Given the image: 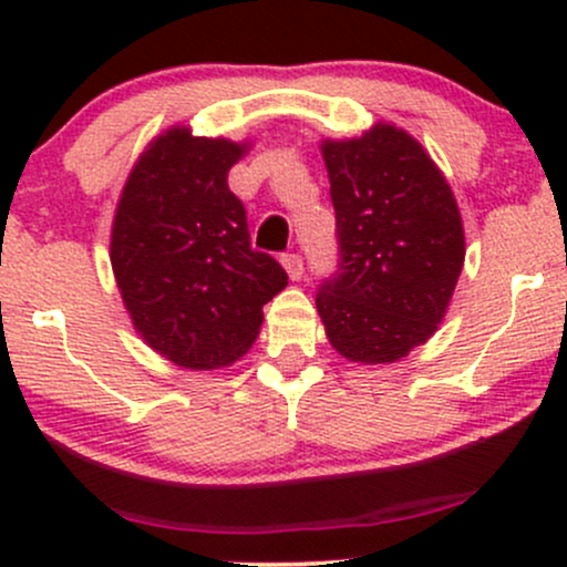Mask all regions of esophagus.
Here are the masks:
<instances>
[{"mask_svg":"<svg viewBox=\"0 0 567 567\" xmlns=\"http://www.w3.org/2000/svg\"><path fill=\"white\" fill-rule=\"evenodd\" d=\"M282 266L288 269L290 279H301L303 277V258L298 256V252H285Z\"/></svg>","mask_w":567,"mask_h":567,"instance_id":"34e87169","label":"esophagus"}]
</instances>
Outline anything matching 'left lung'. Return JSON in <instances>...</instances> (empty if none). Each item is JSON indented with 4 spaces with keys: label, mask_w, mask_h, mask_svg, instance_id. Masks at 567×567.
<instances>
[{
    "label": "left lung",
    "mask_w": 567,
    "mask_h": 567,
    "mask_svg": "<svg viewBox=\"0 0 567 567\" xmlns=\"http://www.w3.org/2000/svg\"><path fill=\"white\" fill-rule=\"evenodd\" d=\"M338 266L317 288V311L338 354L396 362L445 317L464 226L451 186L405 130L324 141Z\"/></svg>",
    "instance_id": "left-lung-1"
}]
</instances>
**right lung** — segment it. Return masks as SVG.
<instances>
[{
    "label": "right lung",
    "instance_id": "right-lung-1",
    "mask_svg": "<svg viewBox=\"0 0 567 567\" xmlns=\"http://www.w3.org/2000/svg\"><path fill=\"white\" fill-rule=\"evenodd\" d=\"M245 146L173 127L143 152L116 205L112 266L143 341L175 365H231L256 341L288 271L252 250L226 184Z\"/></svg>",
    "mask_w": 567,
    "mask_h": 567
}]
</instances>
